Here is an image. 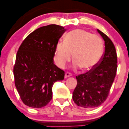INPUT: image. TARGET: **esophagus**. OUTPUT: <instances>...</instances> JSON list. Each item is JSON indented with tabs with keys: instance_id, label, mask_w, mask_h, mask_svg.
I'll return each instance as SVG.
<instances>
[{
	"instance_id": "1",
	"label": "esophagus",
	"mask_w": 129,
	"mask_h": 129,
	"mask_svg": "<svg viewBox=\"0 0 129 129\" xmlns=\"http://www.w3.org/2000/svg\"><path fill=\"white\" fill-rule=\"evenodd\" d=\"M72 76V74L71 73H70V72H66V74H65V78H68V77Z\"/></svg>"
}]
</instances>
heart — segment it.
Returning a JSON list of instances; mask_svg holds the SVG:
<instances>
[{
  "mask_svg": "<svg viewBox=\"0 0 129 129\" xmlns=\"http://www.w3.org/2000/svg\"><path fill=\"white\" fill-rule=\"evenodd\" d=\"M103 50V40L98 35L81 29L69 32L64 42L56 46L54 61L60 68L70 61L73 54L74 66L90 70L100 60Z\"/></svg>",
  "mask_w": 129,
  "mask_h": 129,
  "instance_id": "obj_1",
  "label": "heart"
}]
</instances>
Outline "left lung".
<instances>
[{"label": "left lung", "instance_id": "8db88e82", "mask_svg": "<svg viewBox=\"0 0 129 129\" xmlns=\"http://www.w3.org/2000/svg\"><path fill=\"white\" fill-rule=\"evenodd\" d=\"M98 31L105 41V51L94 67L76 76L77 85L72 97L77 106L87 109L98 107L106 100L117 70L115 45L107 35Z\"/></svg>", "mask_w": 129, "mask_h": 129}]
</instances>
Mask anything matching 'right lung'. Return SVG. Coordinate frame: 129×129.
<instances>
[{
    "mask_svg": "<svg viewBox=\"0 0 129 129\" xmlns=\"http://www.w3.org/2000/svg\"><path fill=\"white\" fill-rule=\"evenodd\" d=\"M66 29L55 24L36 29L19 47L13 69L14 83L26 106L41 108L52 99V87L64 79L65 72L55 66L56 46Z\"/></svg>",
    "mask_w": 129,
    "mask_h": 129,
    "instance_id": "right-lung-1",
    "label": "right lung"
}]
</instances>
